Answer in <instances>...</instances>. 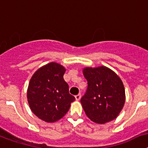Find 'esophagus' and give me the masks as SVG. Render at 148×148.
<instances>
[{
	"label": "esophagus",
	"instance_id": "esophagus-1",
	"mask_svg": "<svg viewBox=\"0 0 148 148\" xmlns=\"http://www.w3.org/2000/svg\"><path fill=\"white\" fill-rule=\"evenodd\" d=\"M80 98H81V95H80V94H78V95H77L75 96L76 101H79Z\"/></svg>",
	"mask_w": 148,
	"mask_h": 148
}]
</instances>
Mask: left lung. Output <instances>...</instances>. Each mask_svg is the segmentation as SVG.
Returning <instances> with one entry per match:
<instances>
[{"instance_id": "left-lung-1", "label": "left lung", "mask_w": 148, "mask_h": 148, "mask_svg": "<svg viewBox=\"0 0 148 148\" xmlns=\"http://www.w3.org/2000/svg\"><path fill=\"white\" fill-rule=\"evenodd\" d=\"M88 82L86 93L80 100L86 115L95 123L114 120L125 103V89L118 74L106 66L83 69Z\"/></svg>"}]
</instances>
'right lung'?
<instances>
[{"label": "right lung", "mask_w": 148, "mask_h": 148, "mask_svg": "<svg viewBox=\"0 0 148 148\" xmlns=\"http://www.w3.org/2000/svg\"><path fill=\"white\" fill-rule=\"evenodd\" d=\"M65 71V67L52 62L39 68L29 80L27 92L29 108L44 121L52 123L61 119L75 101L64 80Z\"/></svg>", "instance_id": "right-lung-1"}]
</instances>
